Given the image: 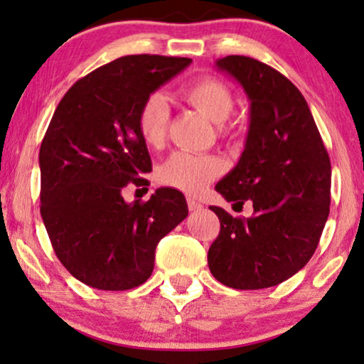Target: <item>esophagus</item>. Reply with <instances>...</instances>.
<instances>
[{
  "label": "esophagus",
  "mask_w": 364,
  "mask_h": 364,
  "mask_svg": "<svg viewBox=\"0 0 364 364\" xmlns=\"http://www.w3.org/2000/svg\"><path fill=\"white\" fill-rule=\"evenodd\" d=\"M186 201H188L189 211H201V209H203V204L199 203V201H196V199H194V198H188Z\"/></svg>",
  "instance_id": "esophagus-1"
}]
</instances>
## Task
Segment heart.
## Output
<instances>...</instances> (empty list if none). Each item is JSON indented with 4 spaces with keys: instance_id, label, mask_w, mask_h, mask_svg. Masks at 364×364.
<instances>
[{
    "instance_id": "heart-1",
    "label": "heart",
    "mask_w": 364,
    "mask_h": 364,
    "mask_svg": "<svg viewBox=\"0 0 364 364\" xmlns=\"http://www.w3.org/2000/svg\"><path fill=\"white\" fill-rule=\"evenodd\" d=\"M181 99L194 110L203 114L214 124L228 120L234 109L232 92L224 82L213 77H201L188 82L180 90ZM170 109L161 94H153L143 102L138 112V132L148 146L158 148L165 141ZM224 135H231L229 127L221 125ZM224 170L221 158L214 155H194L176 151L160 168V181L188 194H199Z\"/></svg>"
}]
</instances>
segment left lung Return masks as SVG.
Instances as JSON below:
<instances>
[{
    "instance_id": "8db88e82",
    "label": "left lung",
    "mask_w": 364,
    "mask_h": 364,
    "mask_svg": "<svg viewBox=\"0 0 364 364\" xmlns=\"http://www.w3.org/2000/svg\"><path fill=\"white\" fill-rule=\"evenodd\" d=\"M216 68L250 104L244 151L216 191L240 206L250 199L254 214L209 208L221 221L209 270L232 289H267L304 269L318 245L330 214V158L306 100L285 75L245 55L218 59Z\"/></svg>"
}]
</instances>
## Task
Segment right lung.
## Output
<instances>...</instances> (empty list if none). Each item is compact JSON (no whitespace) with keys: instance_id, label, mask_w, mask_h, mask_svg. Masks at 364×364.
<instances>
[{"instance_id":"right-lung-1","label":"right lung","mask_w":364,"mask_h":364,"mask_svg":"<svg viewBox=\"0 0 364 364\" xmlns=\"http://www.w3.org/2000/svg\"><path fill=\"white\" fill-rule=\"evenodd\" d=\"M188 58L124 55L75 82L39 150L41 216L58 259L82 284L130 290L146 282L160 239L188 216L183 193L158 188L145 203L122 196L151 171L138 112L188 68Z\"/></svg>"}]
</instances>
